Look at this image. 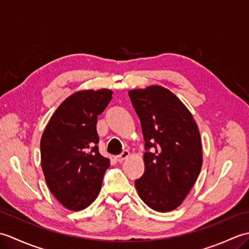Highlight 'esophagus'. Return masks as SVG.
Segmentation results:
<instances>
[{"mask_svg": "<svg viewBox=\"0 0 249 249\" xmlns=\"http://www.w3.org/2000/svg\"><path fill=\"white\" fill-rule=\"evenodd\" d=\"M129 156H130L129 151L128 150H124L123 152L121 153L120 155H116L114 158H115V160H118V161H123L124 160H126V158H128Z\"/></svg>", "mask_w": 249, "mask_h": 249, "instance_id": "34e87169", "label": "esophagus"}]
</instances>
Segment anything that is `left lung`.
<instances>
[{"instance_id":"1","label":"left lung","mask_w":249,"mask_h":249,"mask_svg":"<svg viewBox=\"0 0 249 249\" xmlns=\"http://www.w3.org/2000/svg\"><path fill=\"white\" fill-rule=\"evenodd\" d=\"M145 141L144 173L135 185L157 212L182 204L202 167V145L193 114L168 89L151 86L128 92ZM151 148V152L148 150Z\"/></svg>"}]
</instances>
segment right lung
<instances>
[{"label": "right lung", "mask_w": 249, "mask_h": 249, "mask_svg": "<svg viewBox=\"0 0 249 249\" xmlns=\"http://www.w3.org/2000/svg\"><path fill=\"white\" fill-rule=\"evenodd\" d=\"M112 99L107 89H83L63 102L40 139V161L46 183L57 201L81 211L97 198L108 158L99 154L97 116Z\"/></svg>", "instance_id": "1"}]
</instances>
